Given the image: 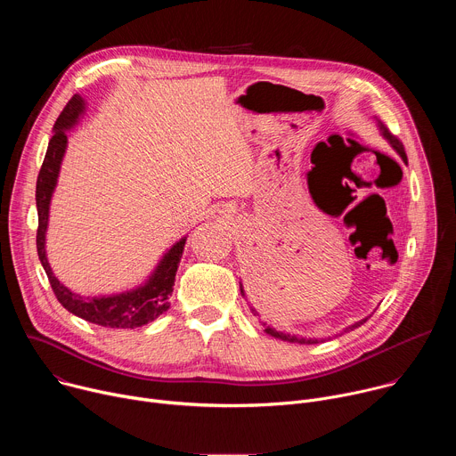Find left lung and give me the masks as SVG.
Segmentation results:
<instances>
[{"instance_id":"1","label":"left lung","mask_w":456,"mask_h":456,"mask_svg":"<svg viewBox=\"0 0 456 456\" xmlns=\"http://www.w3.org/2000/svg\"><path fill=\"white\" fill-rule=\"evenodd\" d=\"M377 127H379V132H380V135L386 139V142L392 146L395 151H397V155L404 160V162H408V157H406V151H404V148H403V144L387 132V129L384 127V124L382 122H379L377 120ZM240 292H241V296L247 299V296H245V290H243V285H241V281H240ZM247 305H248V308H250V312L254 314V315H257V310L247 301ZM370 317V315H368ZM368 317H364V319H361V321H357V322H354V324H350V327H346V329H343V332L341 334H336L334 338H338V336H343L345 332H350V330H354V329H357V327H361V324L368 319ZM262 322V327H264V332L265 334H269V336H273V338H276V339H281V341H287V343H299V345H317V343H322V341H330V336L329 338H303V336H296V334H289V332H283V330H276L274 327H267V322H264V321H259Z\"/></svg>"}]
</instances>
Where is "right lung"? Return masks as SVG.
Listing matches in <instances>:
<instances>
[{
  "label": "right lung",
  "mask_w": 456,
  "mask_h": 456,
  "mask_svg": "<svg viewBox=\"0 0 456 456\" xmlns=\"http://www.w3.org/2000/svg\"><path fill=\"white\" fill-rule=\"evenodd\" d=\"M86 101L81 95H74L53 124V135L48 142V150L36 183V206H37V256L48 276L52 290L59 303L72 312L74 315L101 324L106 329H137L155 321L159 315L169 310V296L173 294L175 276L180 265L187 236L176 240L160 256L155 269L148 278L134 287L115 294L104 296H83L69 287H64L53 274L48 256H46V231L50 222V204L53 191L57 187V178L61 173V164L69 148L67 132L74 129L86 113Z\"/></svg>",
  "instance_id": "right-lung-1"
}]
</instances>
